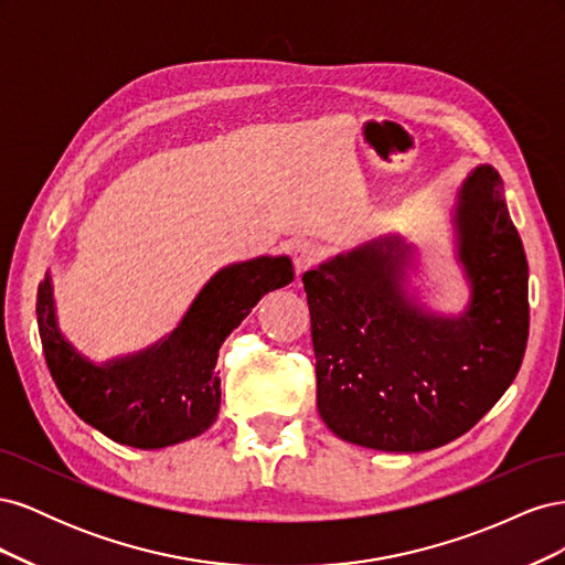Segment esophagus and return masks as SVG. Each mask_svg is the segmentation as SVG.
Returning <instances> with one entry per match:
<instances>
[{
	"mask_svg": "<svg viewBox=\"0 0 565 565\" xmlns=\"http://www.w3.org/2000/svg\"><path fill=\"white\" fill-rule=\"evenodd\" d=\"M318 259H320V249L309 241L297 243V247L292 249V262H295L297 276H303V273L309 270Z\"/></svg>",
	"mask_w": 565,
	"mask_h": 565,
	"instance_id": "obj_1",
	"label": "esophagus"
}]
</instances>
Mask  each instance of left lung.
Listing matches in <instances>:
<instances>
[{"label":"left lung","mask_w":565,"mask_h":565,"mask_svg":"<svg viewBox=\"0 0 565 565\" xmlns=\"http://www.w3.org/2000/svg\"><path fill=\"white\" fill-rule=\"evenodd\" d=\"M455 254L469 282L459 316L409 289L415 247L398 233L303 273L318 413L341 440L424 452L467 434L519 374L527 341V262L490 164L461 183Z\"/></svg>","instance_id":"left-lung-1"}]
</instances>
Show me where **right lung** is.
I'll return each mask as SVG.
<instances>
[{
    "instance_id": "1",
    "label": "right lung",
    "mask_w": 565,
    "mask_h": 565,
    "mask_svg": "<svg viewBox=\"0 0 565 565\" xmlns=\"http://www.w3.org/2000/svg\"><path fill=\"white\" fill-rule=\"evenodd\" d=\"M295 280L289 256H256L216 270L177 328L156 344L98 365L63 337L51 276L38 289V324L51 377L77 417L122 446L158 450L216 422L218 349L270 289Z\"/></svg>"
}]
</instances>
